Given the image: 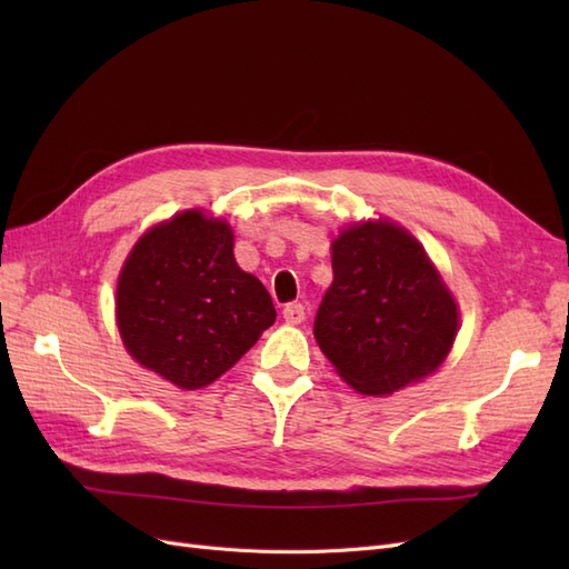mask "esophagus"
Here are the masks:
<instances>
[{
	"label": "esophagus",
	"instance_id": "34e87169",
	"mask_svg": "<svg viewBox=\"0 0 569 569\" xmlns=\"http://www.w3.org/2000/svg\"><path fill=\"white\" fill-rule=\"evenodd\" d=\"M282 316H284V320H287L289 325H299V322L306 320V306L299 303V301H291V303L284 306Z\"/></svg>",
	"mask_w": 569,
	"mask_h": 569
}]
</instances>
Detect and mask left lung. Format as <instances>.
Instances as JSON below:
<instances>
[{
  "mask_svg": "<svg viewBox=\"0 0 569 569\" xmlns=\"http://www.w3.org/2000/svg\"><path fill=\"white\" fill-rule=\"evenodd\" d=\"M332 272L313 335L356 391L393 393L443 363L458 308L416 237L385 220L351 226L332 242Z\"/></svg>",
  "mask_w": 569,
  "mask_h": 569,
  "instance_id": "1",
  "label": "left lung"
}]
</instances>
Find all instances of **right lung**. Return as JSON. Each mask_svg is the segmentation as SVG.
I'll return each mask as SVG.
<instances>
[{
  "label": "right lung",
  "mask_w": 569,
  "mask_h": 569,
  "mask_svg": "<svg viewBox=\"0 0 569 569\" xmlns=\"http://www.w3.org/2000/svg\"><path fill=\"white\" fill-rule=\"evenodd\" d=\"M232 244L228 222L184 211L149 230L120 270L126 349L180 389L216 382L274 322L268 289L237 266Z\"/></svg>",
  "instance_id": "1"
}]
</instances>
